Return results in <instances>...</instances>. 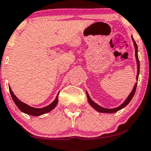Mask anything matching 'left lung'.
<instances>
[{
    "mask_svg": "<svg viewBox=\"0 0 151 151\" xmlns=\"http://www.w3.org/2000/svg\"><path fill=\"white\" fill-rule=\"evenodd\" d=\"M133 42H134V48H135V57H136V60H137V81H138V77H139V59H138V54H137V45L136 42H135L134 38H132ZM137 83H136L134 84V86L132 91H131L129 95L128 96L127 99L124 101V102L120 105V106L117 107V108H111V109H108V108H102V107L99 106V105H97V103L94 102V101L91 100V99L90 98L89 95H88V92L86 91V95H87V98H88V103L91 105V106L92 108H94L97 111L99 112V113H116V112L119 111L122 108H124V107L127 106L129 103L130 102V101L132 100V99L133 98L134 95V93L135 91H136V88H137Z\"/></svg>",
    "mask_w": 151,
    "mask_h": 151,
    "instance_id": "left-lung-1",
    "label": "left lung"
}]
</instances>
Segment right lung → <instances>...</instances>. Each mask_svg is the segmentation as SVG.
Listing matches in <instances>:
<instances>
[{"instance_id": "1", "label": "right lung", "mask_w": 151, "mask_h": 151, "mask_svg": "<svg viewBox=\"0 0 151 151\" xmlns=\"http://www.w3.org/2000/svg\"><path fill=\"white\" fill-rule=\"evenodd\" d=\"M9 91H10L11 95H12V99H13L14 102H15L17 106L18 107V108L21 110L22 112L23 113H26V114L30 115V116H41V115L44 114V113H49L50 112L51 110H52L54 108L56 107V105H57L58 103V94L56 97L55 99L50 104V105H47L46 107H44V108H32V107H30L29 105H27V104L24 103L23 102H21V101L16 96L14 95V92L12 91V88L11 87L9 86Z\"/></svg>"}]
</instances>
